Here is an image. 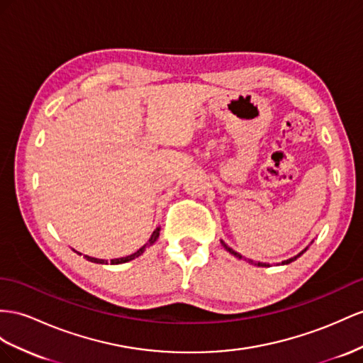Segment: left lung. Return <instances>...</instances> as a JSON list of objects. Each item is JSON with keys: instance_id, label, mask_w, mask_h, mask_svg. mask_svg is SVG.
<instances>
[{"instance_id": "8db88e82", "label": "left lung", "mask_w": 363, "mask_h": 363, "mask_svg": "<svg viewBox=\"0 0 363 363\" xmlns=\"http://www.w3.org/2000/svg\"><path fill=\"white\" fill-rule=\"evenodd\" d=\"M220 242H222V245H224V248L227 250V252H230L231 255H233V256H236V257H239V259H242V256H240V255H239L238 252H235V250H233V248H230V247H228V245H227V244L224 242V240H220ZM305 250H306V248H305ZM305 250H303V252H305ZM303 252H302V253H299V255H297V256H294V257H291V259H288V261H284L282 264H290V262L296 261V259H297V257H299L301 255H303ZM244 259H245V257H244ZM245 261H247V259H245ZM248 262H250V264H255V265H257V267H270V265H268V264H262V262H257V264H256L255 261H252V259H248Z\"/></svg>"}]
</instances>
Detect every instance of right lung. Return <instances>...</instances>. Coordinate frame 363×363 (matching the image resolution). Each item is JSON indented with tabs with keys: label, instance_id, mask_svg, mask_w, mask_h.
<instances>
[{
	"label": "right lung",
	"instance_id": "obj_1",
	"mask_svg": "<svg viewBox=\"0 0 363 363\" xmlns=\"http://www.w3.org/2000/svg\"><path fill=\"white\" fill-rule=\"evenodd\" d=\"M160 231H161V227H157L155 231H153V235L150 236V239H148V242H147V245H152V244H155L156 242V239L160 238ZM147 245H144V247H141L138 250L136 253H133V255H130V256H125V257H121V259H111L110 261V264H124V262H128V261H132V259H135V257H138V256H141L143 253H144V250H145V247ZM81 255V253H79ZM87 261H90V262H96V264H107V261H104V259H96V257H90V256H84Z\"/></svg>",
	"mask_w": 363,
	"mask_h": 363
}]
</instances>
